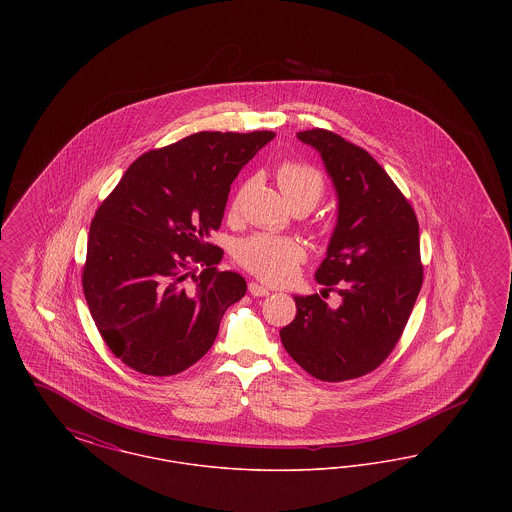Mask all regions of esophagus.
Segmentation results:
<instances>
[{
  "instance_id": "obj_1",
  "label": "esophagus",
  "mask_w": 512,
  "mask_h": 512,
  "mask_svg": "<svg viewBox=\"0 0 512 512\" xmlns=\"http://www.w3.org/2000/svg\"><path fill=\"white\" fill-rule=\"evenodd\" d=\"M249 293L255 295V297H265L270 293L267 286H261L259 282H249Z\"/></svg>"
}]
</instances>
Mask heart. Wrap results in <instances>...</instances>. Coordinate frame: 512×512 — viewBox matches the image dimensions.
Instances as JSON below:
<instances>
[{"label": "heart", "instance_id": "obj_1", "mask_svg": "<svg viewBox=\"0 0 512 512\" xmlns=\"http://www.w3.org/2000/svg\"><path fill=\"white\" fill-rule=\"evenodd\" d=\"M276 184L290 205L299 201L317 205L324 192L322 174L301 161H284L276 169ZM242 194L244 190H238L234 195L230 205L232 213L240 209ZM305 255L307 251L301 242L274 234H253L245 238L236 251V259L242 267L274 284L290 280Z\"/></svg>", "mask_w": 512, "mask_h": 512}]
</instances>
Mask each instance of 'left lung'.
Here are the masks:
<instances>
[{
  "mask_svg": "<svg viewBox=\"0 0 512 512\" xmlns=\"http://www.w3.org/2000/svg\"><path fill=\"white\" fill-rule=\"evenodd\" d=\"M297 138L324 161L338 194V222L315 272L322 297H293L297 315L280 340L311 376L343 382L382 365L405 330L422 288L418 220L363 147L324 128ZM334 289L342 297L336 310L323 301Z\"/></svg>",
  "mask_w": 512,
  "mask_h": 512,
  "instance_id": "8db88e82",
  "label": "left lung"
}]
</instances>
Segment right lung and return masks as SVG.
<instances>
[{
  "mask_svg": "<svg viewBox=\"0 0 512 512\" xmlns=\"http://www.w3.org/2000/svg\"><path fill=\"white\" fill-rule=\"evenodd\" d=\"M274 136L197 132L147 151L99 205L82 288L101 338L124 365L172 376L215 343L220 318L247 284L217 270L224 251L207 240L230 184Z\"/></svg>",
  "mask_w": 512,
  "mask_h": 512,
  "instance_id": "1",
  "label": "right lung"
}]
</instances>
